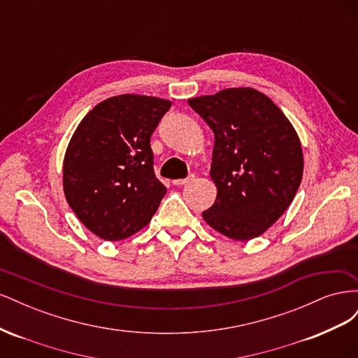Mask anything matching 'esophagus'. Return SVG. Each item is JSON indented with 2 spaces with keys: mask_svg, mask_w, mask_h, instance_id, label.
I'll return each mask as SVG.
<instances>
[{
  "mask_svg": "<svg viewBox=\"0 0 358 358\" xmlns=\"http://www.w3.org/2000/svg\"><path fill=\"white\" fill-rule=\"evenodd\" d=\"M191 180H194V175H189V176L185 178V179H175V180H173V185L182 187V185H185V183H188V182H191Z\"/></svg>",
  "mask_w": 358,
  "mask_h": 358,
  "instance_id": "1",
  "label": "esophagus"
}]
</instances>
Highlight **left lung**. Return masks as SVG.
Here are the masks:
<instances>
[{"mask_svg":"<svg viewBox=\"0 0 358 358\" xmlns=\"http://www.w3.org/2000/svg\"><path fill=\"white\" fill-rule=\"evenodd\" d=\"M188 103L215 134L210 178L218 194L203 220L234 241L262 236L300 187L303 150L294 127L254 88L222 90Z\"/></svg>","mask_w":358,"mask_h":358,"instance_id":"1","label":"left lung"}]
</instances>
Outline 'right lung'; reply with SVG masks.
Wrapping results in <instances>:
<instances>
[{
    "label": "right lung",
    "mask_w": 358,
    "mask_h": 358,
    "mask_svg": "<svg viewBox=\"0 0 358 358\" xmlns=\"http://www.w3.org/2000/svg\"><path fill=\"white\" fill-rule=\"evenodd\" d=\"M171 101L124 94L88 112L62 166L66 199L80 222L117 242L146 227L167 192L154 173L150 136Z\"/></svg>",
    "instance_id": "right-lung-1"
}]
</instances>
